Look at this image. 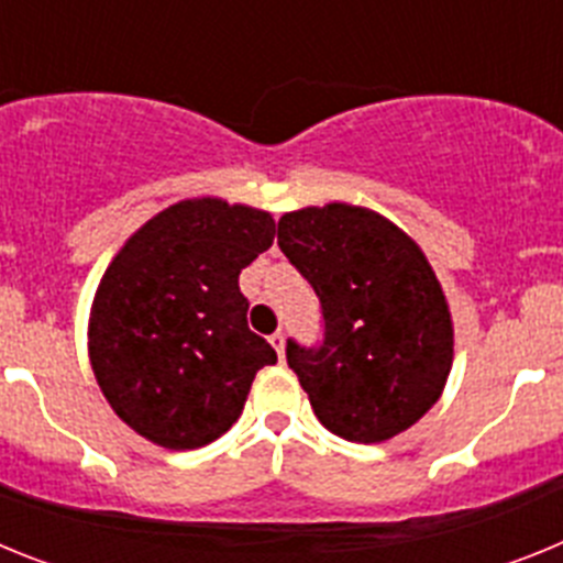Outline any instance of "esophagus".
Returning <instances> with one entry per match:
<instances>
[{"instance_id":"obj_1","label":"esophagus","mask_w":563,"mask_h":563,"mask_svg":"<svg viewBox=\"0 0 563 563\" xmlns=\"http://www.w3.org/2000/svg\"><path fill=\"white\" fill-rule=\"evenodd\" d=\"M271 343H273V350L278 352V357H285V332H282V330L273 332Z\"/></svg>"}]
</instances>
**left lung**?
<instances>
[{"label": "left lung", "mask_w": 563, "mask_h": 563, "mask_svg": "<svg viewBox=\"0 0 563 563\" xmlns=\"http://www.w3.org/2000/svg\"><path fill=\"white\" fill-rule=\"evenodd\" d=\"M278 247L316 290L321 341H287V366L324 429L383 442L442 395L454 330L429 258L380 213L330 202L285 213Z\"/></svg>", "instance_id": "8db88e82"}]
</instances>
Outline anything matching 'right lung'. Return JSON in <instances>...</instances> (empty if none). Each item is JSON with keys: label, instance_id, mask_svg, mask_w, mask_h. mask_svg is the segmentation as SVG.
Masks as SVG:
<instances>
[{"label": "right lung", "instance_id": "1", "mask_svg": "<svg viewBox=\"0 0 563 563\" xmlns=\"http://www.w3.org/2000/svg\"><path fill=\"white\" fill-rule=\"evenodd\" d=\"M276 236L271 213L222 200L161 211L112 258L89 318V361L126 426L163 449H202L245 409L276 350L247 327L239 273Z\"/></svg>", "mask_w": 563, "mask_h": 563}]
</instances>
